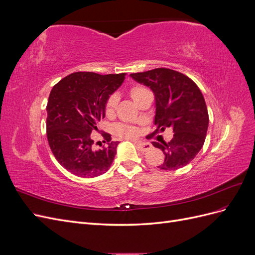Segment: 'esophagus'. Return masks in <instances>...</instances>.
I'll return each mask as SVG.
<instances>
[{
    "label": "esophagus",
    "instance_id": "34e87169",
    "mask_svg": "<svg viewBox=\"0 0 255 255\" xmlns=\"http://www.w3.org/2000/svg\"><path fill=\"white\" fill-rule=\"evenodd\" d=\"M135 143L137 144V148L141 152H146L149 151L152 148V144L149 142H140V141H135Z\"/></svg>",
    "mask_w": 255,
    "mask_h": 255
}]
</instances>
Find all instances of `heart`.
I'll return each instance as SVG.
<instances>
[{
	"label": "heart",
	"mask_w": 255,
	"mask_h": 255,
	"mask_svg": "<svg viewBox=\"0 0 255 255\" xmlns=\"http://www.w3.org/2000/svg\"><path fill=\"white\" fill-rule=\"evenodd\" d=\"M145 89L141 86H134L130 88L129 90V95L132 97V99L135 100L138 98L140 94L144 91ZM118 103V99L116 96H112L109 100H107L106 105H105V113L106 115H112L116 109V106H117ZM115 132L116 134H118L120 136L123 137H135L137 135V129L133 127H129L128 125H123V123H119V125L115 126Z\"/></svg>",
	"instance_id": "b5f03b06"
}]
</instances>
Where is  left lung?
I'll use <instances>...</instances> for the list:
<instances>
[{
	"instance_id": "8db88e82",
	"label": "left lung",
	"mask_w": 255,
	"mask_h": 255,
	"mask_svg": "<svg viewBox=\"0 0 255 255\" xmlns=\"http://www.w3.org/2000/svg\"><path fill=\"white\" fill-rule=\"evenodd\" d=\"M137 83L150 87L155 97L156 129L150 135L173 130V138L153 141L165 154L158 168L176 170L189 164L202 149L208 128V113L201 90L188 76L167 68L129 74Z\"/></svg>"
}]
</instances>
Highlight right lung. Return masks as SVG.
<instances>
[{
	"mask_svg": "<svg viewBox=\"0 0 255 255\" xmlns=\"http://www.w3.org/2000/svg\"><path fill=\"white\" fill-rule=\"evenodd\" d=\"M126 75L74 72L52 88L47 105V137L54 156L70 173L96 177L111 168L119 141H112L105 133L107 144L95 149L91 133L99 132L107 100Z\"/></svg>",
	"mask_w": 255,
	"mask_h": 255,
	"instance_id": "1",
	"label": "right lung"
}]
</instances>
